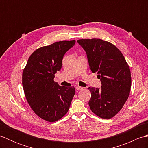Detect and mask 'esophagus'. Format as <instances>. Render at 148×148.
I'll use <instances>...</instances> for the list:
<instances>
[{
    "mask_svg": "<svg viewBox=\"0 0 148 148\" xmlns=\"http://www.w3.org/2000/svg\"><path fill=\"white\" fill-rule=\"evenodd\" d=\"M83 87L79 86H76V90H78V91L81 90H83Z\"/></svg>",
    "mask_w": 148,
    "mask_h": 148,
    "instance_id": "1",
    "label": "esophagus"
}]
</instances>
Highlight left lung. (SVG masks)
<instances>
[{
	"label": "left lung",
	"mask_w": 148,
	"mask_h": 148,
	"mask_svg": "<svg viewBox=\"0 0 148 148\" xmlns=\"http://www.w3.org/2000/svg\"><path fill=\"white\" fill-rule=\"evenodd\" d=\"M87 55L90 69L97 72L102 83L100 88L89 87L88 104L94 114L110 119L122 109L130 95L131 74L129 66L119 49L100 39L77 40Z\"/></svg>",
	"instance_id": "obj_1"
}]
</instances>
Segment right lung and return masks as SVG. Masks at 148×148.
<instances>
[{"mask_svg":"<svg viewBox=\"0 0 148 148\" xmlns=\"http://www.w3.org/2000/svg\"><path fill=\"white\" fill-rule=\"evenodd\" d=\"M75 42L63 40L37 49L23 69L22 84L27 102L33 111L47 121H56L67 114L75 94L74 86H61L54 81L64 55Z\"/></svg>","mask_w":148,"mask_h":148,"instance_id":"obj_1","label":"right lung"}]
</instances>
